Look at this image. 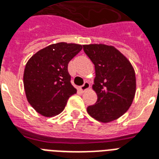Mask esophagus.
Masks as SVG:
<instances>
[{"instance_id": "esophagus-1", "label": "esophagus", "mask_w": 159, "mask_h": 159, "mask_svg": "<svg viewBox=\"0 0 159 159\" xmlns=\"http://www.w3.org/2000/svg\"><path fill=\"white\" fill-rule=\"evenodd\" d=\"M89 88H90V84H89V82H85L83 86L80 87V90L82 92H85L87 91L88 89H89Z\"/></svg>"}]
</instances>
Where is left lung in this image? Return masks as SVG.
I'll return each instance as SVG.
<instances>
[{
    "label": "left lung",
    "instance_id": "1",
    "mask_svg": "<svg viewBox=\"0 0 159 159\" xmlns=\"http://www.w3.org/2000/svg\"><path fill=\"white\" fill-rule=\"evenodd\" d=\"M83 50L94 64V84L98 96L95 104L88 107L90 116L108 123L127 111L136 93V75L125 56L111 45L86 44Z\"/></svg>",
    "mask_w": 159,
    "mask_h": 159
}]
</instances>
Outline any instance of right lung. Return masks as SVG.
Masks as SVG:
<instances>
[{"mask_svg":"<svg viewBox=\"0 0 159 159\" xmlns=\"http://www.w3.org/2000/svg\"><path fill=\"white\" fill-rule=\"evenodd\" d=\"M83 46L65 42L39 50L27 62L23 73L26 97L31 106L45 117L63 111L76 89L70 83L68 63Z\"/></svg>","mask_w":159,"mask_h":159,"instance_id":"right-lung-1","label":"right lung"}]
</instances>
